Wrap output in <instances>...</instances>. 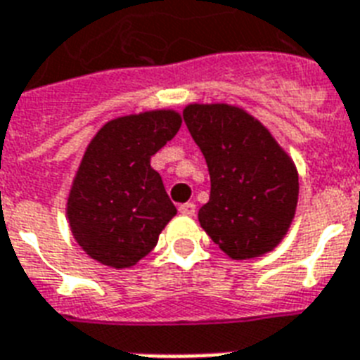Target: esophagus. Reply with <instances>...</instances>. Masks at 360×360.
Returning a JSON list of instances; mask_svg holds the SVG:
<instances>
[{"instance_id": "34e87169", "label": "esophagus", "mask_w": 360, "mask_h": 360, "mask_svg": "<svg viewBox=\"0 0 360 360\" xmlns=\"http://www.w3.org/2000/svg\"><path fill=\"white\" fill-rule=\"evenodd\" d=\"M180 214L182 215H188V217H191V215L195 214V204L193 202H186V204H182V206H180Z\"/></svg>"}]
</instances>
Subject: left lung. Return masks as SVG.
I'll return each mask as SVG.
<instances>
[{
	"mask_svg": "<svg viewBox=\"0 0 360 360\" xmlns=\"http://www.w3.org/2000/svg\"><path fill=\"white\" fill-rule=\"evenodd\" d=\"M184 120L210 171L198 223L232 260L273 251L294 221L299 176L271 131L230 103H189Z\"/></svg>",
	"mask_w": 360,
	"mask_h": 360,
	"instance_id": "obj_1",
	"label": "left lung"
}]
</instances>
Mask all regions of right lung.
I'll return each instance as SVG.
<instances>
[{"instance_id": "1", "label": "right lung", "mask_w": 360, "mask_h": 360, "mask_svg": "<svg viewBox=\"0 0 360 360\" xmlns=\"http://www.w3.org/2000/svg\"><path fill=\"white\" fill-rule=\"evenodd\" d=\"M180 126L174 109H154L109 120L91 139L68 193L66 219L93 260L124 269L156 247L176 208L150 158Z\"/></svg>"}]
</instances>
